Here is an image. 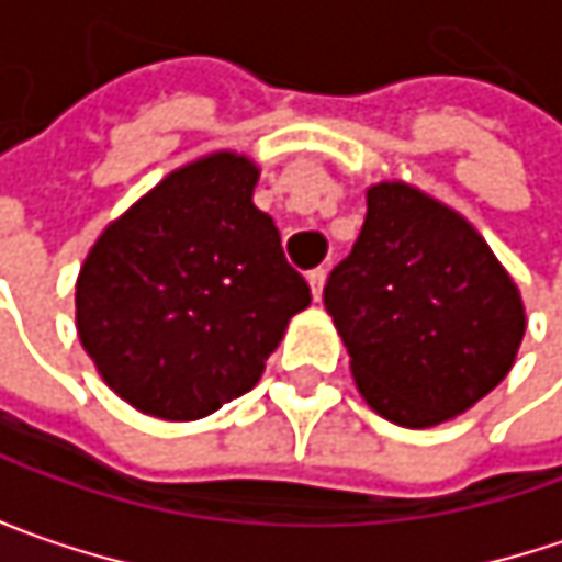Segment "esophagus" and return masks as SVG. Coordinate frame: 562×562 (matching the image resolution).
Wrapping results in <instances>:
<instances>
[{
  "label": "esophagus",
  "instance_id": "esophagus-1",
  "mask_svg": "<svg viewBox=\"0 0 562 562\" xmlns=\"http://www.w3.org/2000/svg\"><path fill=\"white\" fill-rule=\"evenodd\" d=\"M325 277H328V270H325V267H318V270H312V273H308V285H312V295H315V299H322Z\"/></svg>",
  "mask_w": 562,
  "mask_h": 562
}]
</instances>
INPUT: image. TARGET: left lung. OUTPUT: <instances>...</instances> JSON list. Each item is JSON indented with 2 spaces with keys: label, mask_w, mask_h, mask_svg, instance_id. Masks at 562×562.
I'll use <instances>...</instances> for the list:
<instances>
[{
  "label": "left lung",
  "mask_w": 562,
  "mask_h": 562,
  "mask_svg": "<svg viewBox=\"0 0 562 562\" xmlns=\"http://www.w3.org/2000/svg\"><path fill=\"white\" fill-rule=\"evenodd\" d=\"M322 299L361 396L406 429L456 419L495 391L527 328L485 237L406 181L368 188L361 234Z\"/></svg>",
  "instance_id": "left-lung-1"
}]
</instances>
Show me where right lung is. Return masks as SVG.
I'll return each instance as SVG.
<instances>
[{
	"mask_svg": "<svg viewBox=\"0 0 562 562\" xmlns=\"http://www.w3.org/2000/svg\"><path fill=\"white\" fill-rule=\"evenodd\" d=\"M260 166L221 149L169 171L103 227L77 273V335L139 413L191 423L254 391L312 302L254 204Z\"/></svg>",
	"mask_w": 562,
	"mask_h": 562,
	"instance_id": "obj_1",
	"label": "right lung"
}]
</instances>
